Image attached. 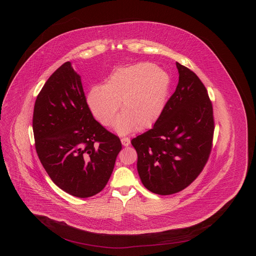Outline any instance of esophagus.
Instances as JSON below:
<instances>
[{"mask_svg": "<svg viewBox=\"0 0 256 256\" xmlns=\"http://www.w3.org/2000/svg\"><path fill=\"white\" fill-rule=\"evenodd\" d=\"M121 143L124 146H128L130 145V139L128 137H124L121 139Z\"/></svg>", "mask_w": 256, "mask_h": 256, "instance_id": "esophagus-1", "label": "esophagus"}]
</instances>
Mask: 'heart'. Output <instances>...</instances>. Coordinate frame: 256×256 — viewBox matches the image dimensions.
<instances>
[{"mask_svg":"<svg viewBox=\"0 0 256 256\" xmlns=\"http://www.w3.org/2000/svg\"><path fill=\"white\" fill-rule=\"evenodd\" d=\"M168 78L150 63L120 68L110 74L104 84L90 88L86 104L94 117L108 126L116 118L119 104L123 114L114 130L126 135L154 125L164 108Z\"/></svg>","mask_w":256,"mask_h":256,"instance_id":"1","label":"heart"}]
</instances>
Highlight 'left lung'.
I'll use <instances>...</instances> for the list:
<instances>
[{
	"instance_id": "left-lung-1",
	"label": "left lung",
	"mask_w": 256,
	"mask_h": 256,
	"mask_svg": "<svg viewBox=\"0 0 256 256\" xmlns=\"http://www.w3.org/2000/svg\"><path fill=\"white\" fill-rule=\"evenodd\" d=\"M180 80L154 127L132 139L137 168L148 190L178 193L193 182L211 154L213 106L197 74L176 62Z\"/></svg>"
}]
</instances>
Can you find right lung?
<instances>
[{"mask_svg":"<svg viewBox=\"0 0 256 256\" xmlns=\"http://www.w3.org/2000/svg\"><path fill=\"white\" fill-rule=\"evenodd\" d=\"M32 128L38 158L58 187L78 198L106 187L121 142L94 118L70 62L52 74L38 94Z\"/></svg>","mask_w":256,"mask_h":256,"instance_id":"1","label":"right lung"}]
</instances>
